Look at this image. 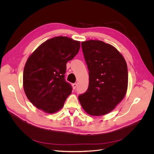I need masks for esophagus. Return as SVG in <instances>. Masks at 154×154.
<instances>
[{"instance_id":"1","label":"esophagus","mask_w":154,"mask_h":154,"mask_svg":"<svg viewBox=\"0 0 154 154\" xmlns=\"http://www.w3.org/2000/svg\"><path fill=\"white\" fill-rule=\"evenodd\" d=\"M77 84L76 83H75V84H72L73 88H74V89H75L76 87H77Z\"/></svg>"}]
</instances>
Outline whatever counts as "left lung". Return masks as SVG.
I'll return each instance as SVG.
<instances>
[{
	"label": "left lung",
	"instance_id": "obj_1",
	"mask_svg": "<svg viewBox=\"0 0 154 154\" xmlns=\"http://www.w3.org/2000/svg\"><path fill=\"white\" fill-rule=\"evenodd\" d=\"M81 45L89 71V84L87 91L79 96V102L88 114H107L126 94L127 63L116 47L101 40H87Z\"/></svg>",
	"mask_w": 154,
	"mask_h": 154
}]
</instances>
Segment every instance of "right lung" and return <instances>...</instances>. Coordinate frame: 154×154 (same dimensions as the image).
I'll return each mask as SVG.
<instances>
[{
  "mask_svg": "<svg viewBox=\"0 0 154 154\" xmlns=\"http://www.w3.org/2000/svg\"><path fill=\"white\" fill-rule=\"evenodd\" d=\"M80 44L67 37H55L39 45L23 69V90L38 109L54 114L62 108L72 93L65 80L66 63L78 54Z\"/></svg>",
  "mask_w": 154,
  "mask_h": 154,
  "instance_id": "right-lung-1",
  "label": "right lung"
}]
</instances>
